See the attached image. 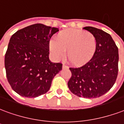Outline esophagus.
<instances>
[{
    "label": "esophagus",
    "instance_id": "1",
    "mask_svg": "<svg viewBox=\"0 0 124 124\" xmlns=\"http://www.w3.org/2000/svg\"><path fill=\"white\" fill-rule=\"evenodd\" d=\"M62 68H68V67L66 66V65H65V64H63Z\"/></svg>",
    "mask_w": 124,
    "mask_h": 124
}]
</instances>
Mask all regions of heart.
<instances>
[{
  "instance_id": "b5f03b06",
  "label": "heart",
  "mask_w": 124,
  "mask_h": 124,
  "mask_svg": "<svg viewBox=\"0 0 124 124\" xmlns=\"http://www.w3.org/2000/svg\"><path fill=\"white\" fill-rule=\"evenodd\" d=\"M56 41L49 42V51L56 60L67 57L73 65L80 66L88 62L95 54L97 40L92 33L83 30L68 29L60 32L56 37Z\"/></svg>"
}]
</instances>
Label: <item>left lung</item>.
I'll return each instance as SVG.
<instances>
[{"label": "left lung", "mask_w": 124, "mask_h": 124, "mask_svg": "<svg viewBox=\"0 0 124 124\" xmlns=\"http://www.w3.org/2000/svg\"><path fill=\"white\" fill-rule=\"evenodd\" d=\"M84 29L94 35L97 49L93 57L79 68H70L69 89L80 98H96L106 93L116 82L118 72V49L108 33L98 28Z\"/></svg>", "instance_id": "1"}]
</instances>
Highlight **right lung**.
I'll list each match as a JSON object with an SVG mask.
<instances>
[{"label": "right lung", "mask_w": 124, "mask_h": 124, "mask_svg": "<svg viewBox=\"0 0 124 124\" xmlns=\"http://www.w3.org/2000/svg\"><path fill=\"white\" fill-rule=\"evenodd\" d=\"M58 28L38 23L17 31L9 39L4 58L11 87L23 97L36 98L49 90L61 63L50 61L49 41Z\"/></svg>", "instance_id": "add662e5"}]
</instances>
